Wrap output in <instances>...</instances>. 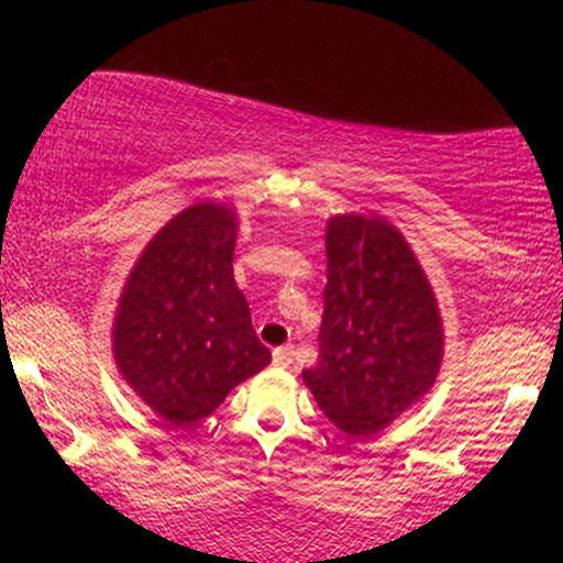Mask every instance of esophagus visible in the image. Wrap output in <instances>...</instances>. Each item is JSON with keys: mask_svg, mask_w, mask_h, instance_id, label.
Wrapping results in <instances>:
<instances>
[{"mask_svg": "<svg viewBox=\"0 0 563 563\" xmlns=\"http://www.w3.org/2000/svg\"><path fill=\"white\" fill-rule=\"evenodd\" d=\"M294 346L286 344V346H277L273 352V363L277 367H290V363H294Z\"/></svg>", "mask_w": 563, "mask_h": 563, "instance_id": "esophagus-1", "label": "esophagus"}]
</instances>
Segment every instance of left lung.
Returning a JSON list of instances; mask_svg holds the SVG:
<instances>
[{"label":"left lung","mask_w":563,"mask_h":563,"mask_svg":"<svg viewBox=\"0 0 563 563\" xmlns=\"http://www.w3.org/2000/svg\"><path fill=\"white\" fill-rule=\"evenodd\" d=\"M325 254L320 357L301 378L328 421L349 437H373L434 386L442 314L410 243L384 217H331Z\"/></svg>","instance_id":"obj_1"}]
</instances>
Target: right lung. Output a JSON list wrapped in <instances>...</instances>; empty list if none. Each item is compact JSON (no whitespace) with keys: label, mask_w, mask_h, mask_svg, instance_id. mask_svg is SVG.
Segmentation results:
<instances>
[{"label":"right lung","mask_w":563,"mask_h":563,"mask_svg":"<svg viewBox=\"0 0 563 563\" xmlns=\"http://www.w3.org/2000/svg\"><path fill=\"white\" fill-rule=\"evenodd\" d=\"M235 238L238 211L198 200L147 241L119 296L115 367L174 429L211 416L273 360L232 275Z\"/></svg>","instance_id":"right-lung-1"}]
</instances>
